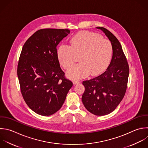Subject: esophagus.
Here are the masks:
<instances>
[{
  "mask_svg": "<svg viewBox=\"0 0 148 148\" xmlns=\"http://www.w3.org/2000/svg\"><path fill=\"white\" fill-rule=\"evenodd\" d=\"M80 81H79V80H74L73 82V83L74 84H79V83H80Z\"/></svg>",
  "mask_w": 148,
  "mask_h": 148,
  "instance_id": "34e87169",
  "label": "esophagus"
}]
</instances>
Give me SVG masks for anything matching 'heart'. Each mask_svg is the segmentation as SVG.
Masks as SVG:
<instances>
[{"instance_id": "heart-1", "label": "heart", "mask_w": 148, "mask_h": 148, "mask_svg": "<svg viewBox=\"0 0 148 148\" xmlns=\"http://www.w3.org/2000/svg\"><path fill=\"white\" fill-rule=\"evenodd\" d=\"M112 53L110 41L97 34L82 31L74 35L70 40V46L61 45L57 51L58 60L65 69L74 63L75 55L81 54L80 63L67 72L68 77L72 80L96 75L108 66Z\"/></svg>"}]
</instances>
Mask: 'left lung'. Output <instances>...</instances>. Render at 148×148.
Masks as SVG:
<instances>
[{"mask_svg": "<svg viewBox=\"0 0 148 148\" xmlns=\"http://www.w3.org/2000/svg\"><path fill=\"white\" fill-rule=\"evenodd\" d=\"M101 30L110 40L113 50L109 65L101 75L83 82L85 91L82 100L90 113L103 116L113 112L123 99L129 75V67L121 46L110 31L103 27Z\"/></svg>", "mask_w": 148, "mask_h": 148, "instance_id": "1", "label": "left lung"}]
</instances>
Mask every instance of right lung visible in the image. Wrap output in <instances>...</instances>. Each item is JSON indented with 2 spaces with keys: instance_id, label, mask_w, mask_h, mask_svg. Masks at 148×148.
Segmentation results:
<instances>
[{
  "instance_id": "right-lung-1",
  "label": "right lung",
  "mask_w": 148,
  "mask_h": 148,
  "mask_svg": "<svg viewBox=\"0 0 148 148\" xmlns=\"http://www.w3.org/2000/svg\"><path fill=\"white\" fill-rule=\"evenodd\" d=\"M70 31L42 29L25 43L20 54L17 75L23 97L38 114L50 116L60 109L73 86L60 67L57 47Z\"/></svg>"
}]
</instances>
